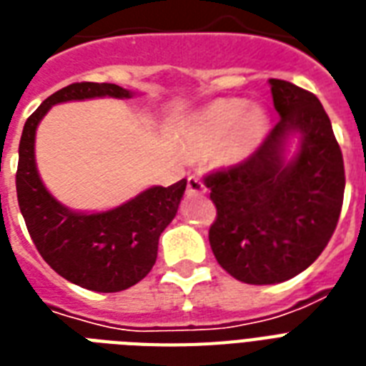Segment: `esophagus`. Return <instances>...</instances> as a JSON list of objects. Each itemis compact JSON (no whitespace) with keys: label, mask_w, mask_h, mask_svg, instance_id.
<instances>
[{"label":"esophagus","mask_w":366,"mask_h":366,"mask_svg":"<svg viewBox=\"0 0 366 366\" xmlns=\"http://www.w3.org/2000/svg\"><path fill=\"white\" fill-rule=\"evenodd\" d=\"M187 192L189 194H204L206 192V185H204V181L197 175H191L189 181H187Z\"/></svg>","instance_id":"esophagus-1"}]
</instances>
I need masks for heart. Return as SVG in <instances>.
I'll return each mask as SVG.
<instances>
[{"label":"heart","mask_w":366,"mask_h":366,"mask_svg":"<svg viewBox=\"0 0 366 366\" xmlns=\"http://www.w3.org/2000/svg\"><path fill=\"white\" fill-rule=\"evenodd\" d=\"M185 135L197 147H217L229 164H240L256 154L269 135V116L246 99L212 101L185 124Z\"/></svg>","instance_id":"b5f03b06"}]
</instances>
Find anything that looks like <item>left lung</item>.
<instances>
[{
	"mask_svg": "<svg viewBox=\"0 0 366 366\" xmlns=\"http://www.w3.org/2000/svg\"><path fill=\"white\" fill-rule=\"evenodd\" d=\"M279 124L244 164L206 177L215 259L240 282L277 285L321 256L344 200V160L313 93L269 80Z\"/></svg>",
	"mask_w": 366,
	"mask_h": 366,
	"instance_id": "left-lung-1",
	"label": "left lung"
}]
</instances>
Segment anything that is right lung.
<instances>
[{
  "label": "right lung",
  "instance_id": "1",
  "mask_svg": "<svg viewBox=\"0 0 366 366\" xmlns=\"http://www.w3.org/2000/svg\"><path fill=\"white\" fill-rule=\"evenodd\" d=\"M135 92L116 84L81 81L59 89L24 124L19 144L16 198L28 233L51 269L72 285L93 292H120L152 269L158 239L177 214L187 179L152 185L120 206L81 212L56 200L36 164V132L51 107L86 99H132Z\"/></svg>",
  "mask_w": 366,
  "mask_h": 366
}]
</instances>
